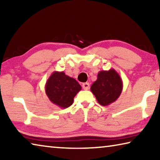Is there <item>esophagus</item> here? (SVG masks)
<instances>
[{"instance_id": "34e87169", "label": "esophagus", "mask_w": 160, "mask_h": 160, "mask_svg": "<svg viewBox=\"0 0 160 160\" xmlns=\"http://www.w3.org/2000/svg\"><path fill=\"white\" fill-rule=\"evenodd\" d=\"M82 88L84 90H88L89 88H90V84H89L88 82H85L82 84Z\"/></svg>"}]
</instances>
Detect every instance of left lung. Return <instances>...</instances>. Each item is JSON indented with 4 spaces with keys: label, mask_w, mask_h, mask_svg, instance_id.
<instances>
[{
    "label": "left lung",
    "mask_w": 160,
    "mask_h": 160,
    "mask_svg": "<svg viewBox=\"0 0 160 160\" xmlns=\"http://www.w3.org/2000/svg\"><path fill=\"white\" fill-rule=\"evenodd\" d=\"M97 102L102 106H108L114 102L121 95L123 82L120 75L113 68L101 70L97 79L90 88Z\"/></svg>",
    "instance_id": "left-lung-1"
}]
</instances>
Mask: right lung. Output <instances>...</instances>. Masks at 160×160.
<instances>
[{
  "mask_svg": "<svg viewBox=\"0 0 160 160\" xmlns=\"http://www.w3.org/2000/svg\"><path fill=\"white\" fill-rule=\"evenodd\" d=\"M82 87L74 78L68 76L63 71H54L45 85V92L53 104L62 109L69 107Z\"/></svg>",
  "mask_w": 160,
  "mask_h": 160,
  "instance_id": "obj_1",
  "label": "right lung"
}]
</instances>
